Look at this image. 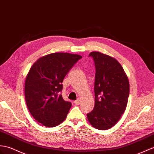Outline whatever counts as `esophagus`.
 <instances>
[{
	"mask_svg": "<svg viewBox=\"0 0 154 154\" xmlns=\"http://www.w3.org/2000/svg\"><path fill=\"white\" fill-rule=\"evenodd\" d=\"M74 103H75V105H79L80 103V100L77 99L76 100L74 101Z\"/></svg>",
	"mask_w": 154,
	"mask_h": 154,
	"instance_id": "34e87169",
	"label": "esophagus"
}]
</instances>
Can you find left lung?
<instances>
[{"mask_svg":"<svg viewBox=\"0 0 154 154\" xmlns=\"http://www.w3.org/2000/svg\"><path fill=\"white\" fill-rule=\"evenodd\" d=\"M96 67L93 110L87 114L92 126L99 130L113 127L125 111L129 82L118 61L99 52L89 54Z\"/></svg>","mask_w":154,"mask_h":154,"instance_id":"obj_1","label":"left lung"}]
</instances>
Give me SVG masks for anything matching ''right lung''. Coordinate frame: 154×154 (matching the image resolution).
<instances>
[{"label":"right lung","mask_w":154,"mask_h":154,"mask_svg":"<svg viewBox=\"0 0 154 154\" xmlns=\"http://www.w3.org/2000/svg\"><path fill=\"white\" fill-rule=\"evenodd\" d=\"M82 56L56 52L41 57L31 66L25 83V98L34 119L47 127L65 120L71 103L62 98V82Z\"/></svg>","instance_id":"1"}]
</instances>
